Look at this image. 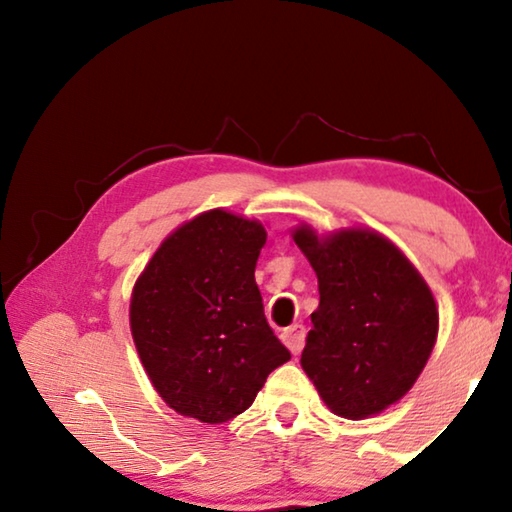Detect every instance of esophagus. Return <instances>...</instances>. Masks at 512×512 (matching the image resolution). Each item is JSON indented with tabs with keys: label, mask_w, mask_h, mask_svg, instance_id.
Instances as JSON below:
<instances>
[{
	"label": "esophagus",
	"mask_w": 512,
	"mask_h": 512,
	"mask_svg": "<svg viewBox=\"0 0 512 512\" xmlns=\"http://www.w3.org/2000/svg\"><path fill=\"white\" fill-rule=\"evenodd\" d=\"M282 341L287 348L293 352V354H300L302 345H305V327H302L300 323L287 327L282 332Z\"/></svg>",
	"instance_id": "1"
}]
</instances>
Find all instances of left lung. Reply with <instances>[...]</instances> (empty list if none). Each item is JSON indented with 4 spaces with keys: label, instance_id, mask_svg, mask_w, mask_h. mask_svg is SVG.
I'll return each instance as SVG.
<instances>
[{
    "label": "left lung",
    "instance_id": "obj_1",
    "mask_svg": "<svg viewBox=\"0 0 512 512\" xmlns=\"http://www.w3.org/2000/svg\"><path fill=\"white\" fill-rule=\"evenodd\" d=\"M293 241L320 293L302 368L341 418L381 413L411 391L436 343L438 309L427 282L372 230L318 237L300 225Z\"/></svg>",
    "mask_w": 512,
    "mask_h": 512
}]
</instances>
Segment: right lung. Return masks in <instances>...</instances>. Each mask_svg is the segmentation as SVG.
<instances>
[{
	"mask_svg": "<svg viewBox=\"0 0 512 512\" xmlns=\"http://www.w3.org/2000/svg\"><path fill=\"white\" fill-rule=\"evenodd\" d=\"M262 223L210 210L162 241L131 298L146 375L173 411L221 424L255 402L291 352L266 323L255 282Z\"/></svg>",
	"mask_w": 512,
	"mask_h": 512,
	"instance_id": "obj_1",
	"label": "right lung"
}]
</instances>
